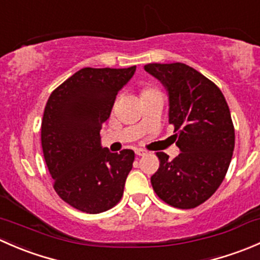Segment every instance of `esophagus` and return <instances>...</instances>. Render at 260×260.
<instances>
[{
	"instance_id": "34e87169",
	"label": "esophagus",
	"mask_w": 260,
	"mask_h": 260,
	"mask_svg": "<svg viewBox=\"0 0 260 260\" xmlns=\"http://www.w3.org/2000/svg\"><path fill=\"white\" fill-rule=\"evenodd\" d=\"M135 152L137 156H145V154H147V152L145 151V149H141V148H136Z\"/></svg>"
}]
</instances>
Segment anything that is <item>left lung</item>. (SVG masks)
<instances>
[{
	"label": "left lung",
	"mask_w": 260,
	"mask_h": 260,
	"mask_svg": "<svg viewBox=\"0 0 260 260\" xmlns=\"http://www.w3.org/2000/svg\"><path fill=\"white\" fill-rule=\"evenodd\" d=\"M169 95V122L181 153L170 161L157 152L159 167L151 177L159 199L179 209H192L217 190L226 175L235 145L234 125L221 90L182 62L147 64Z\"/></svg>",
	"instance_id": "8db88e82"
}]
</instances>
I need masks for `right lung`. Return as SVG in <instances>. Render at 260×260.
Masks as SVG:
<instances>
[{"label":"right lung","instance_id":"right-lung-1","mask_svg":"<svg viewBox=\"0 0 260 260\" xmlns=\"http://www.w3.org/2000/svg\"><path fill=\"white\" fill-rule=\"evenodd\" d=\"M135 72L136 67L84 68L57 86L46 103L41 145L54 188L83 212L109 210L123 195L135 152L112 153L102 147L101 129Z\"/></svg>","mask_w":260,"mask_h":260}]
</instances>
